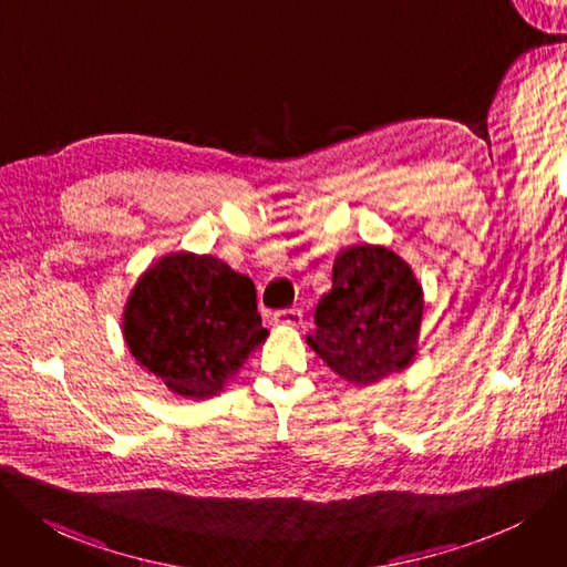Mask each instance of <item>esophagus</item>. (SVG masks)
<instances>
[{
    "instance_id": "esophagus-1",
    "label": "esophagus",
    "mask_w": 567,
    "mask_h": 567,
    "mask_svg": "<svg viewBox=\"0 0 567 567\" xmlns=\"http://www.w3.org/2000/svg\"><path fill=\"white\" fill-rule=\"evenodd\" d=\"M271 323L279 328H300L302 326V311L300 309H281L271 316Z\"/></svg>"
}]
</instances>
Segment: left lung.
Segmentation results:
<instances>
[{"label": "left lung", "instance_id": "obj_1", "mask_svg": "<svg viewBox=\"0 0 567 567\" xmlns=\"http://www.w3.org/2000/svg\"><path fill=\"white\" fill-rule=\"evenodd\" d=\"M423 288L410 262L377 244L347 246L332 265L307 344L355 386L406 370L419 351Z\"/></svg>", "mask_w": 567, "mask_h": 567}]
</instances>
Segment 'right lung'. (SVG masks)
I'll use <instances>...</instances> for the list:
<instances>
[{
	"instance_id": "right-lung-1",
	"label": "right lung",
	"mask_w": 567,
	"mask_h": 567,
	"mask_svg": "<svg viewBox=\"0 0 567 567\" xmlns=\"http://www.w3.org/2000/svg\"><path fill=\"white\" fill-rule=\"evenodd\" d=\"M267 334L254 281L220 258L188 251L155 260L123 311L134 360L186 400L218 395Z\"/></svg>"
}]
</instances>
